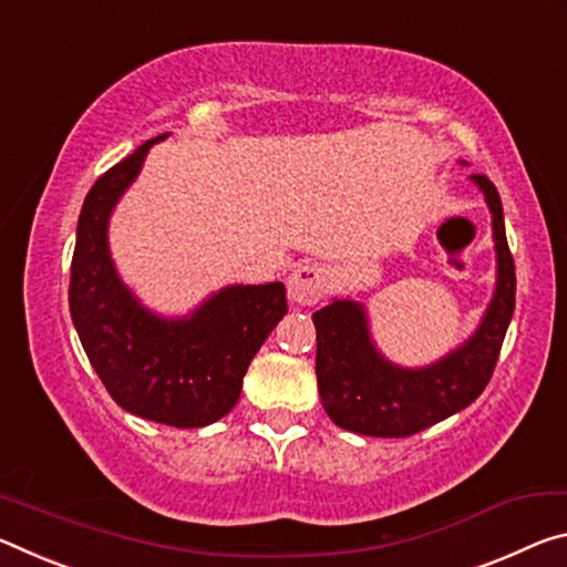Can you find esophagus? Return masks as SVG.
<instances>
[{"label": "esophagus", "instance_id": "obj_1", "mask_svg": "<svg viewBox=\"0 0 567 567\" xmlns=\"http://www.w3.org/2000/svg\"><path fill=\"white\" fill-rule=\"evenodd\" d=\"M327 281H329V271L327 266L321 264H301L296 271L289 276V299L299 306H313L317 303L323 291H327Z\"/></svg>", "mask_w": 567, "mask_h": 567}]
</instances>
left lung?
<instances>
[{
	"label": "left lung",
	"instance_id": "1",
	"mask_svg": "<svg viewBox=\"0 0 567 567\" xmlns=\"http://www.w3.org/2000/svg\"><path fill=\"white\" fill-rule=\"evenodd\" d=\"M493 210L497 289L480 329L465 347L426 369H399L377 354L357 301H333L313 313L317 382L323 410L341 430L369 437H412L447 420L485 392L515 311V261L503 200L487 175H472Z\"/></svg>",
	"mask_w": 567,
	"mask_h": 567
}]
</instances>
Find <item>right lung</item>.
<instances>
[{"label":"right lung","instance_id":"add662e5","mask_svg":"<svg viewBox=\"0 0 567 567\" xmlns=\"http://www.w3.org/2000/svg\"><path fill=\"white\" fill-rule=\"evenodd\" d=\"M155 141L102 173L82 203L70 313L92 369L125 412L193 430L234 410L250 359L284 319L286 289L230 286L181 321L157 319L133 299L110 261L107 218Z\"/></svg>","mask_w":567,"mask_h":567}]
</instances>
